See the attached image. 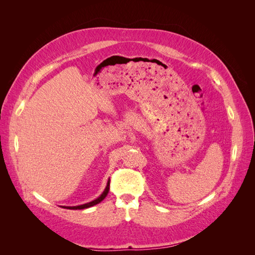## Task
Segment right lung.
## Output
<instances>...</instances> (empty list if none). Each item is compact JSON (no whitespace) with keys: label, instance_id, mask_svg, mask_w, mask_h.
I'll use <instances>...</instances> for the list:
<instances>
[{"label":"right lung","instance_id":"add662e5","mask_svg":"<svg viewBox=\"0 0 255 255\" xmlns=\"http://www.w3.org/2000/svg\"><path fill=\"white\" fill-rule=\"evenodd\" d=\"M109 191H110V181H109V183H107V186H106L105 190L103 191V194L100 196L99 198H97L96 200H94V201H91V202L86 203V204H83V205H79V206H63V207L68 208V210H84V208H88L90 206H94V205L100 203L101 201H103L105 197L107 196V194H109Z\"/></svg>","mask_w":255,"mask_h":255}]
</instances>
